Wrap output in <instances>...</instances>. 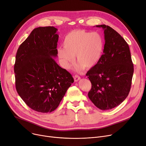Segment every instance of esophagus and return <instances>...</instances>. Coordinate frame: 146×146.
<instances>
[{
  "label": "esophagus",
  "mask_w": 146,
  "mask_h": 146,
  "mask_svg": "<svg viewBox=\"0 0 146 146\" xmlns=\"http://www.w3.org/2000/svg\"><path fill=\"white\" fill-rule=\"evenodd\" d=\"M80 79V77L78 75H75L74 76V82H78L79 80Z\"/></svg>",
  "instance_id": "1"
}]
</instances>
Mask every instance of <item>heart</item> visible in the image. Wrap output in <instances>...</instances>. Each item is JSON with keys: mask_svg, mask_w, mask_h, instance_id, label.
I'll return each instance as SVG.
<instances>
[{"mask_svg": "<svg viewBox=\"0 0 146 146\" xmlns=\"http://www.w3.org/2000/svg\"><path fill=\"white\" fill-rule=\"evenodd\" d=\"M104 47L102 35L85 30H74L67 34L64 39L63 47L57 50V54L64 68H68L74 63V57L79 63L76 69H89L95 67L100 60Z\"/></svg>", "mask_w": 146, "mask_h": 146, "instance_id": "b5f03b06", "label": "heart"}]
</instances>
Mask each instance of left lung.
<instances>
[{"instance_id":"1","label":"left lung","mask_w":146,"mask_h":146,"mask_svg":"<svg viewBox=\"0 0 146 146\" xmlns=\"http://www.w3.org/2000/svg\"><path fill=\"white\" fill-rule=\"evenodd\" d=\"M104 31L103 54L86 76L92 83L88 96L101 110L120 105L128 96L131 85L134 66L128 44L111 27L96 25Z\"/></svg>"}]
</instances>
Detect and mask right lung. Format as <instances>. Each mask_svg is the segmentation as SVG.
I'll return each mask as SVG.
<instances>
[{
	"instance_id": "obj_1",
	"label": "right lung",
	"mask_w": 146,
	"mask_h": 146,
	"mask_svg": "<svg viewBox=\"0 0 146 146\" xmlns=\"http://www.w3.org/2000/svg\"><path fill=\"white\" fill-rule=\"evenodd\" d=\"M57 29L38 27L18 49L14 72L17 92L33 110L48 113L58 106L74 82L71 74L56 62Z\"/></svg>"
}]
</instances>
